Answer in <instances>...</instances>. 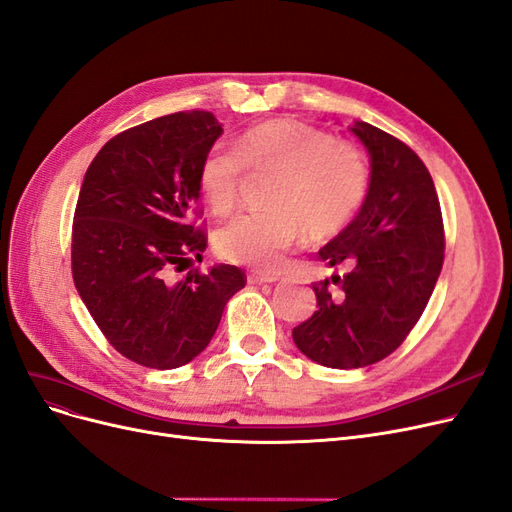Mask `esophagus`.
<instances>
[{"label":"esophagus","mask_w":512,"mask_h":512,"mask_svg":"<svg viewBox=\"0 0 512 512\" xmlns=\"http://www.w3.org/2000/svg\"><path fill=\"white\" fill-rule=\"evenodd\" d=\"M250 284H256V286H262V284H275L277 277L273 275H264V273H252L250 277Z\"/></svg>","instance_id":"34e87169"}]
</instances>
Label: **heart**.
Listing matches in <instances>:
<instances>
[{"label": "heart", "instance_id": "b5f03b06", "mask_svg": "<svg viewBox=\"0 0 512 512\" xmlns=\"http://www.w3.org/2000/svg\"><path fill=\"white\" fill-rule=\"evenodd\" d=\"M245 167L273 171L269 211H250L226 224L218 252L258 271H277L305 237L339 235L360 211L370 171L362 152L330 133L294 120H267L245 131L235 148L214 146L199 165V188L218 216L233 211Z\"/></svg>", "mask_w": 512, "mask_h": 512}]
</instances>
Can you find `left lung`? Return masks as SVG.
I'll list each match as a JSON object with an SVG mask.
<instances>
[{"label":"left lung","mask_w":512,"mask_h":512,"mask_svg":"<svg viewBox=\"0 0 512 512\" xmlns=\"http://www.w3.org/2000/svg\"><path fill=\"white\" fill-rule=\"evenodd\" d=\"M351 133L370 156L366 199L345 231L317 252L347 273L313 286L317 311L292 330L296 347L328 368H362L398 349L445 260L443 214L421 158L368 122H354ZM330 283L340 288L332 291Z\"/></svg>","instance_id":"obj_1"}]
</instances>
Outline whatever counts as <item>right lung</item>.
Here are the masks:
<instances>
[{"mask_svg":"<svg viewBox=\"0 0 512 512\" xmlns=\"http://www.w3.org/2000/svg\"><path fill=\"white\" fill-rule=\"evenodd\" d=\"M222 135L211 112H178L112 137L84 173L72 231L74 284L110 345L169 370L209 345L245 273L216 264L175 279L207 237L190 224L199 165Z\"/></svg>","mask_w":512,"mask_h":512,"instance_id":"right-lung-1","label":"right lung"}]
</instances>
